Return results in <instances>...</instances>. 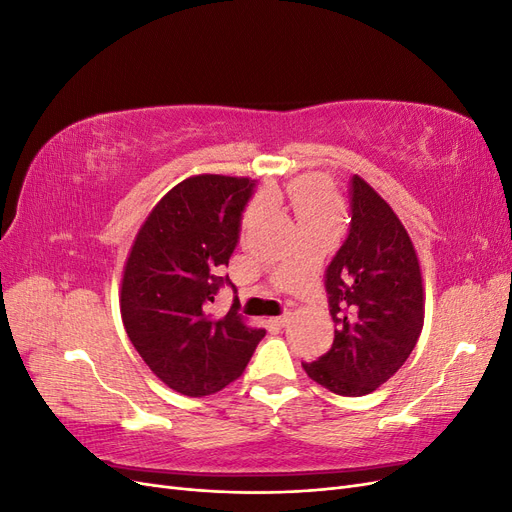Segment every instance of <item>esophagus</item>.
I'll return each instance as SVG.
<instances>
[{
    "label": "esophagus",
    "mask_w": 512,
    "mask_h": 512,
    "mask_svg": "<svg viewBox=\"0 0 512 512\" xmlns=\"http://www.w3.org/2000/svg\"><path fill=\"white\" fill-rule=\"evenodd\" d=\"M273 322L277 324V327H286V324L290 322V314L286 312V314H282V316H277V318H273Z\"/></svg>",
    "instance_id": "34e87169"
}]
</instances>
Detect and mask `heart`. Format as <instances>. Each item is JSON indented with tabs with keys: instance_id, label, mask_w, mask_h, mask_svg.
Here are the masks:
<instances>
[{
	"instance_id": "b5f03b06",
	"label": "heart",
	"mask_w": 512,
	"mask_h": 512,
	"mask_svg": "<svg viewBox=\"0 0 512 512\" xmlns=\"http://www.w3.org/2000/svg\"><path fill=\"white\" fill-rule=\"evenodd\" d=\"M292 203L301 220L333 218L335 200L329 185L320 179H303L292 188Z\"/></svg>"
}]
</instances>
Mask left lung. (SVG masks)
Segmentation results:
<instances>
[{
  "instance_id": "obj_1",
  "label": "left lung",
  "mask_w": 512,
  "mask_h": 512,
  "mask_svg": "<svg viewBox=\"0 0 512 512\" xmlns=\"http://www.w3.org/2000/svg\"><path fill=\"white\" fill-rule=\"evenodd\" d=\"M350 228L324 273L335 339L305 374L346 397L376 391L423 329L421 267L404 224L361 177L350 179Z\"/></svg>"
}]
</instances>
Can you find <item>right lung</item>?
I'll return each mask as SVG.
<instances>
[{
  "instance_id": "obj_1",
  "label": "right lung",
  "mask_w": 512,
  "mask_h": 512,
  "mask_svg": "<svg viewBox=\"0 0 512 512\" xmlns=\"http://www.w3.org/2000/svg\"><path fill=\"white\" fill-rule=\"evenodd\" d=\"M254 190L247 177L181 181L149 213L123 269V327L153 374L181 395L222 391L265 337L241 320L237 297L226 316L207 312L222 286L237 292L222 269Z\"/></svg>"
}]
</instances>
